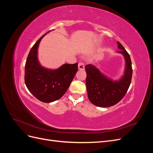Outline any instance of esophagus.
I'll use <instances>...</instances> for the list:
<instances>
[{
	"mask_svg": "<svg viewBox=\"0 0 153 153\" xmlns=\"http://www.w3.org/2000/svg\"><path fill=\"white\" fill-rule=\"evenodd\" d=\"M78 68L79 70H84L85 66H84V64L83 62H79L78 64Z\"/></svg>",
	"mask_w": 153,
	"mask_h": 153,
	"instance_id": "esophagus-1",
	"label": "esophagus"
}]
</instances>
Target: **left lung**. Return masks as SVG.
Listing matches in <instances>:
<instances>
[{"mask_svg":"<svg viewBox=\"0 0 153 153\" xmlns=\"http://www.w3.org/2000/svg\"><path fill=\"white\" fill-rule=\"evenodd\" d=\"M117 44L120 50L117 53L122 54L125 60L124 75L119 80L111 79L92 64L85 66L88 98L92 104L100 107H109L119 102L131 84L133 71L130 56L119 41Z\"/></svg>","mask_w":153,"mask_h":153,"instance_id":"obj_1","label":"left lung"}]
</instances>
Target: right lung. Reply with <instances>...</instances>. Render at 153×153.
I'll return each instance as SVG.
<instances>
[{
    "label": "right lung",
    "mask_w": 153,
    "mask_h": 153,
    "mask_svg": "<svg viewBox=\"0 0 153 153\" xmlns=\"http://www.w3.org/2000/svg\"><path fill=\"white\" fill-rule=\"evenodd\" d=\"M31 48L25 66V83L30 93L39 101L51 103L65 94L78 71V63L64 64L57 69L46 68L41 65L38 57L40 41Z\"/></svg>",
    "instance_id": "add662e5"
}]
</instances>
